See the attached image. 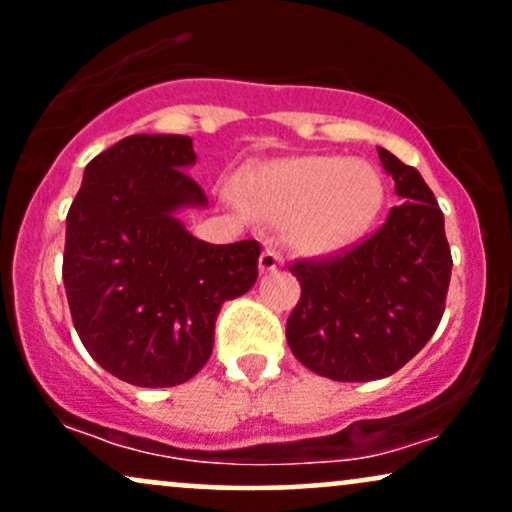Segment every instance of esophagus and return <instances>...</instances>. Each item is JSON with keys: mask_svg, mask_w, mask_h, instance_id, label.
Returning <instances> with one entry per match:
<instances>
[{"mask_svg": "<svg viewBox=\"0 0 512 512\" xmlns=\"http://www.w3.org/2000/svg\"><path fill=\"white\" fill-rule=\"evenodd\" d=\"M281 264H284V255H281V252L276 248H272V245H269V248L260 255V269H262V272H276Z\"/></svg>", "mask_w": 512, "mask_h": 512, "instance_id": "esophagus-1", "label": "esophagus"}]
</instances>
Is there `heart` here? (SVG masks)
I'll return each instance as SVG.
<instances>
[{
	"mask_svg": "<svg viewBox=\"0 0 512 512\" xmlns=\"http://www.w3.org/2000/svg\"><path fill=\"white\" fill-rule=\"evenodd\" d=\"M248 195L276 219H293V240L308 252H332L368 226L380 204V180L363 163L310 156L274 163L248 180Z\"/></svg>",
	"mask_w": 512,
	"mask_h": 512,
	"instance_id": "b5f03b06",
	"label": "heart"
}]
</instances>
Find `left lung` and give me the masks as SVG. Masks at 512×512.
Listing matches in <instances>:
<instances>
[{
    "label": "left lung",
    "mask_w": 512,
    "mask_h": 512,
    "mask_svg": "<svg viewBox=\"0 0 512 512\" xmlns=\"http://www.w3.org/2000/svg\"><path fill=\"white\" fill-rule=\"evenodd\" d=\"M380 161L404 204L373 236L289 267L301 298L286 322L293 356L337 383L397 373L424 349L448 298L452 255L431 187L387 149Z\"/></svg>",
    "instance_id": "1"
}]
</instances>
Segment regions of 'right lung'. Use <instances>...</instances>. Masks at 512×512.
<instances>
[{"mask_svg": "<svg viewBox=\"0 0 512 512\" xmlns=\"http://www.w3.org/2000/svg\"><path fill=\"white\" fill-rule=\"evenodd\" d=\"M195 161L190 137L132 134L88 163L69 207L62 279L74 330L129 385L195 378L221 305L257 281V240L211 245L175 219L207 204L185 170Z\"/></svg>", "mask_w": 512, "mask_h": 512, "instance_id": "1", "label": "right lung"}]
</instances>
